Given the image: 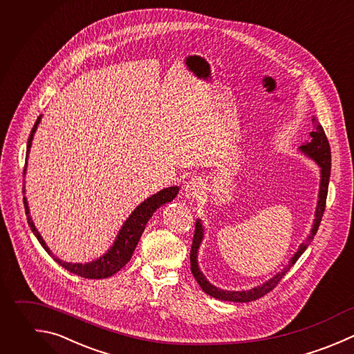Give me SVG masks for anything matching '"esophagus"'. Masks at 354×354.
I'll list each match as a JSON object with an SVG mask.
<instances>
[{
  "label": "esophagus",
  "instance_id": "34e87169",
  "mask_svg": "<svg viewBox=\"0 0 354 354\" xmlns=\"http://www.w3.org/2000/svg\"><path fill=\"white\" fill-rule=\"evenodd\" d=\"M183 194L188 201H198L203 195V183L199 178H191L184 187Z\"/></svg>",
  "mask_w": 354,
  "mask_h": 354
}]
</instances>
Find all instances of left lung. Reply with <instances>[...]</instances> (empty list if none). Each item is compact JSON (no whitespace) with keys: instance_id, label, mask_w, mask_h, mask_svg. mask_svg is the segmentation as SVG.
<instances>
[{"instance_id":"left-lung-1","label":"left lung","mask_w":354,"mask_h":354,"mask_svg":"<svg viewBox=\"0 0 354 354\" xmlns=\"http://www.w3.org/2000/svg\"><path fill=\"white\" fill-rule=\"evenodd\" d=\"M313 123H315V119L313 118ZM314 131L310 133V142H306L303 145H300L297 149L304 153L306 156H308L310 159H313L318 167H319V189H318V201H317V206H315V213H314V221H313V227L310 231V235L307 236L306 241H303L299 245V249L295 252V254L290 257L288 266L281 270L279 272H277L272 278L267 279L264 283L257 285L252 289L248 290H224L220 289L214 285H212L207 278L203 275V272L199 268L198 264V252L201 248V243L203 241L205 236V228L202 225V220L198 218L196 224H195V234H194V241H192V248H191V254H189V260H191V271L195 277V279L198 281L199 286L202 288V290L207 295H210L212 297H216L218 300H224V301H239V303H248L256 299H260L261 296H264L266 293H268L270 290H272L278 282L281 281V278L289 271V268L296 263V260L303 254V252L307 249V246L310 245V242L313 241L314 235L317 234V230L319 227L324 210H325V202H326V194H328V184H329V176H330V148H329V142L326 140V136L324 133V129L321 127L319 123H317L314 126Z\"/></svg>"}]
</instances>
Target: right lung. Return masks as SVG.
<instances>
[{
  "instance_id": "obj_1",
  "label": "right lung",
  "mask_w": 354,
  "mask_h": 354,
  "mask_svg": "<svg viewBox=\"0 0 354 354\" xmlns=\"http://www.w3.org/2000/svg\"><path fill=\"white\" fill-rule=\"evenodd\" d=\"M41 122V115L37 118V122L35 123L29 141H28V151H26V165H25V170L24 174H26V167H28V158L30 153V148H32V141L35 137V133L37 130V126ZM180 188L178 187H169L165 188L156 194H153L152 196L147 198L142 203H140L133 212L131 214L127 217V220L123 223L119 234L115 238L113 245L108 249L106 253H104L102 256H100L98 259L88 261V263H68L64 261L58 257L54 256V253L50 250V248L47 246L46 241L43 239V236L40 235V232L37 231L32 216H30V210H29V205H28V199L26 196L24 198L25 202V212L28 216V223L33 231V234L36 235V238L39 239V242L41 243V246L46 249V252L54 257V260L61 264L62 267H65L68 271L77 274L83 278H91V279H101V278H108L113 274H116L120 268H123L129 260L133 256V252L137 248V243L145 230V225L148 223V220L153 216V213L163 206L165 203L171 202L177 194H178ZM24 192H25V187H24Z\"/></svg>"
}]
</instances>
